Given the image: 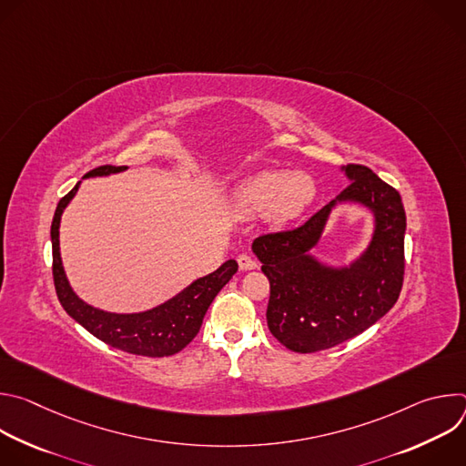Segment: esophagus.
Instances as JSON below:
<instances>
[{"label": "esophagus", "instance_id": "obj_1", "mask_svg": "<svg viewBox=\"0 0 466 466\" xmlns=\"http://www.w3.org/2000/svg\"><path fill=\"white\" fill-rule=\"evenodd\" d=\"M238 265H239L241 271H250V269L258 268V261L248 254H239L238 256Z\"/></svg>", "mask_w": 466, "mask_h": 466}]
</instances>
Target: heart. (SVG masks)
<instances>
[{
  "label": "heart",
  "instance_id": "obj_1",
  "mask_svg": "<svg viewBox=\"0 0 466 466\" xmlns=\"http://www.w3.org/2000/svg\"><path fill=\"white\" fill-rule=\"evenodd\" d=\"M317 184L306 171H259L239 182L230 198L232 212L243 219L265 214L273 225H288L306 212Z\"/></svg>",
  "mask_w": 466,
  "mask_h": 466
}]
</instances>
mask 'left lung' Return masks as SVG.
<instances>
[{
	"mask_svg": "<svg viewBox=\"0 0 466 466\" xmlns=\"http://www.w3.org/2000/svg\"><path fill=\"white\" fill-rule=\"evenodd\" d=\"M349 186L295 230L254 239L252 252L269 279L268 326L289 350L309 354L356 338L398 300L404 282L406 212L400 193L360 164L341 167ZM358 204L375 218L368 248L349 266L310 254L339 204Z\"/></svg>",
	"mask_w": 466,
	"mask_h": 466,
	"instance_id": "8db88e82",
	"label": "left lung"
}]
</instances>
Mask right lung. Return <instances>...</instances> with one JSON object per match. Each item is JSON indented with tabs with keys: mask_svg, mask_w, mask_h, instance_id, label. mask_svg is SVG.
<instances>
[{
	"mask_svg": "<svg viewBox=\"0 0 466 466\" xmlns=\"http://www.w3.org/2000/svg\"><path fill=\"white\" fill-rule=\"evenodd\" d=\"M127 166H101L86 173L83 178L103 177L110 173H121ZM81 180L76 187L64 195L55 210L51 223V247H53V280L56 297L74 320L86 328L92 336L103 343L119 349L128 354L147 356V358H164L180 352L201 329L207 309L210 308L216 295L228 284L236 275V259L225 261L221 268L207 277L193 280L187 288L177 293L173 299L164 304L151 308L140 313H112L90 306L72 289L68 277L62 268L60 258V241L58 228L64 208L70 205L76 197Z\"/></svg>",
	"mask_w": 466,
	"mask_h": 466,
	"instance_id": "1",
	"label": "right lung"
}]
</instances>
